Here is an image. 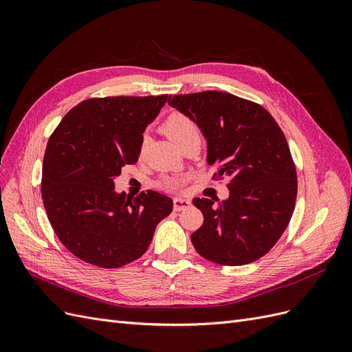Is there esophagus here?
Listing matches in <instances>:
<instances>
[{
  "label": "esophagus",
  "mask_w": 352,
  "mask_h": 352,
  "mask_svg": "<svg viewBox=\"0 0 352 352\" xmlns=\"http://www.w3.org/2000/svg\"><path fill=\"white\" fill-rule=\"evenodd\" d=\"M190 206V199L186 197H176L173 199V207L176 211H182Z\"/></svg>",
  "instance_id": "obj_1"
}]
</instances>
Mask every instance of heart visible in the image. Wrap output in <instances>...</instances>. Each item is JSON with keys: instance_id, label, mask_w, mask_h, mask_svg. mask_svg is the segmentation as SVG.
Instances as JSON below:
<instances>
[{"instance_id": "obj_1", "label": "heart", "mask_w": 352, "mask_h": 352, "mask_svg": "<svg viewBox=\"0 0 352 352\" xmlns=\"http://www.w3.org/2000/svg\"><path fill=\"white\" fill-rule=\"evenodd\" d=\"M164 131L176 144H179L180 141L185 140L188 135L198 132V127H197L195 122L190 119V117H188L186 114L172 113L164 122ZM144 145H145V138L142 140V148H144ZM182 184H184V177L175 176V177L167 179L164 182V186L167 189H176Z\"/></svg>"}]
</instances>
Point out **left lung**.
<instances>
[{
	"instance_id": "8db88e82",
	"label": "left lung",
	"mask_w": 352,
	"mask_h": 352,
	"mask_svg": "<svg viewBox=\"0 0 352 352\" xmlns=\"http://www.w3.org/2000/svg\"><path fill=\"white\" fill-rule=\"evenodd\" d=\"M168 105L198 124L207 163L219 166L216 179H229L228 199L192 201L204 216L190 235L197 252L223 265L261 258L289 225L296 199V170L279 124L260 104L228 92L170 95Z\"/></svg>"
}]
</instances>
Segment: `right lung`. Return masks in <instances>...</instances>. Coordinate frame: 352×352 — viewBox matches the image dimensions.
Returning <instances> with one entry per match:
<instances>
[{
  "label": "right lung",
  "mask_w": 352,
  "mask_h": 352,
  "mask_svg": "<svg viewBox=\"0 0 352 352\" xmlns=\"http://www.w3.org/2000/svg\"><path fill=\"white\" fill-rule=\"evenodd\" d=\"M167 95L85 100L51 135L41 192L61 243L85 263L117 269L148 250L173 201L155 190L133 201L114 190V177L140 158L142 133Z\"/></svg>",
  "instance_id": "1"
}]
</instances>
